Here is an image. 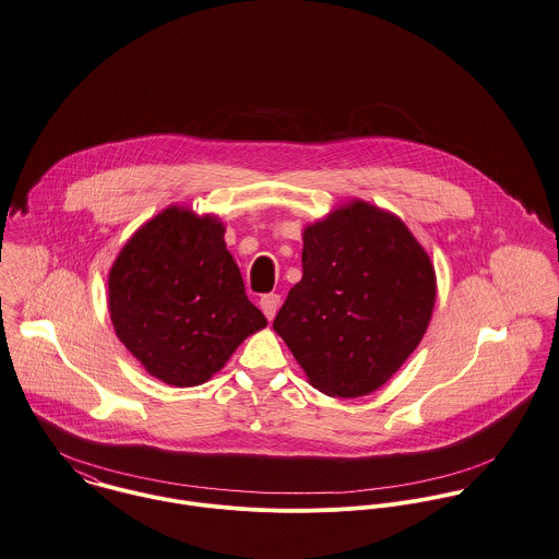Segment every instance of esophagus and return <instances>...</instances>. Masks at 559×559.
<instances>
[{"label": "esophagus", "instance_id": "1", "mask_svg": "<svg viewBox=\"0 0 559 559\" xmlns=\"http://www.w3.org/2000/svg\"><path fill=\"white\" fill-rule=\"evenodd\" d=\"M259 307L263 310V314L272 321L274 314H276V310L281 307V296H278V294H265V296H261Z\"/></svg>", "mask_w": 559, "mask_h": 559}]
</instances>
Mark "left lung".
Wrapping results in <instances>:
<instances>
[{
	"label": "left lung",
	"mask_w": 559,
	"mask_h": 559,
	"mask_svg": "<svg viewBox=\"0 0 559 559\" xmlns=\"http://www.w3.org/2000/svg\"><path fill=\"white\" fill-rule=\"evenodd\" d=\"M302 240V281L274 332L319 392L371 394L429 328L433 263L399 216L360 199L309 225Z\"/></svg>",
	"instance_id": "1"
}]
</instances>
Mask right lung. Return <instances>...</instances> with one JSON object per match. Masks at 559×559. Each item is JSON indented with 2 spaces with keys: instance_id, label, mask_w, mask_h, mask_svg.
I'll use <instances>...</instances> for the list:
<instances>
[{
  "instance_id": "obj_1",
  "label": "right lung",
  "mask_w": 559,
  "mask_h": 559,
  "mask_svg": "<svg viewBox=\"0 0 559 559\" xmlns=\"http://www.w3.org/2000/svg\"><path fill=\"white\" fill-rule=\"evenodd\" d=\"M225 227L171 205L147 221L109 272L118 338L152 377L190 388L221 371L267 321L245 292Z\"/></svg>"
}]
</instances>
